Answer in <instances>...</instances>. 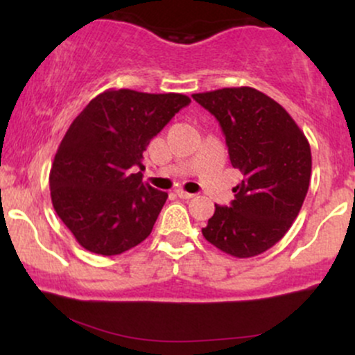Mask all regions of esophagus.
I'll return each instance as SVG.
<instances>
[{
	"label": "esophagus",
	"instance_id": "obj_1",
	"mask_svg": "<svg viewBox=\"0 0 355 355\" xmlns=\"http://www.w3.org/2000/svg\"><path fill=\"white\" fill-rule=\"evenodd\" d=\"M175 193H177L180 198H183V200H190V198L195 197L193 193H189V191H185V190H182V189H178L177 191H175Z\"/></svg>",
	"mask_w": 355,
	"mask_h": 355
}]
</instances>
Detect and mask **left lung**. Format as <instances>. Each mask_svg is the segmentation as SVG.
<instances>
[{"instance_id": "1", "label": "left lung", "mask_w": 355, "mask_h": 355, "mask_svg": "<svg viewBox=\"0 0 355 355\" xmlns=\"http://www.w3.org/2000/svg\"><path fill=\"white\" fill-rule=\"evenodd\" d=\"M191 96L217 118L230 164L243 173L235 200L215 205L203 237L237 259L263 254L302 209L312 173L311 145L282 105L259 89L222 88Z\"/></svg>"}]
</instances>
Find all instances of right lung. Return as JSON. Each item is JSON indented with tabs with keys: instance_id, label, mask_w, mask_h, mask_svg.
Masks as SVG:
<instances>
[{
	"instance_id": "add662e5",
	"label": "right lung",
	"mask_w": 355,
	"mask_h": 355,
	"mask_svg": "<svg viewBox=\"0 0 355 355\" xmlns=\"http://www.w3.org/2000/svg\"><path fill=\"white\" fill-rule=\"evenodd\" d=\"M190 101L182 93L110 88L73 120L53 160L50 191L81 247L118 255L152 234L168 193L141 182L144 152Z\"/></svg>"
}]
</instances>
